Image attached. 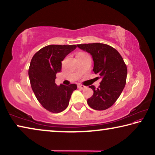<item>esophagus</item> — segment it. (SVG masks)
<instances>
[{
  "mask_svg": "<svg viewBox=\"0 0 155 155\" xmlns=\"http://www.w3.org/2000/svg\"><path fill=\"white\" fill-rule=\"evenodd\" d=\"M78 87L81 89V90H83V89L85 88V85H78Z\"/></svg>",
  "mask_w": 155,
  "mask_h": 155,
  "instance_id": "obj_1",
  "label": "esophagus"
}]
</instances>
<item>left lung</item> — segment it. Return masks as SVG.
<instances>
[{
    "label": "left lung",
    "mask_w": 155,
    "mask_h": 155,
    "mask_svg": "<svg viewBox=\"0 0 155 155\" xmlns=\"http://www.w3.org/2000/svg\"><path fill=\"white\" fill-rule=\"evenodd\" d=\"M77 46L92 56L93 71L101 79L98 88L90 86L94 94L87 99L89 106L98 111L109 108L119 98L126 85L127 68L124 60L116 50L107 44H84Z\"/></svg>",
    "instance_id": "obj_1"
}]
</instances>
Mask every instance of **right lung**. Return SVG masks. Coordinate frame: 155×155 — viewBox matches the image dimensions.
I'll list each match as a JSON object with an SVG mask.
<instances>
[{"label":"right lung","instance_id":"obj_1","mask_svg":"<svg viewBox=\"0 0 155 155\" xmlns=\"http://www.w3.org/2000/svg\"><path fill=\"white\" fill-rule=\"evenodd\" d=\"M77 48L76 45H49L34 54L31 61L28 77L38 101L52 113L61 112L67 108L76 84L57 85V73L61 70V61Z\"/></svg>","mask_w":155,"mask_h":155}]
</instances>
